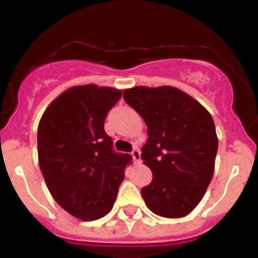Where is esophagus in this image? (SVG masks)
Returning a JSON list of instances; mask_svg holds the SVG:
<instances>
[{
  "mask_svg": "<svg viewBox=\"0 0 258 258\" xmlns=\"http://www.w3.org/2000/svg\"><path fill=\"white\" fill-rule=\"evenodd\" d=\"M131 154H132V158H134V162L135 163H139L140 161H142V157H140V151H139L138 148H135V149L131 152Z\"/></svg>",
  "mask_w": 258,
  "mask_h": 258,
  "instance_id": "esophagus-1",
  "label": "esophagus"
}]
</instances>
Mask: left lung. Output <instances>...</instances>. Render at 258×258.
Instances as JSON below:
<instances>
[{
	"mask_svg": "<svg viewBox=\"0 0 258 258\" xmlns=\"http://www.w3.org/2000/svg\"><path fill=\"white\" fill-rule=\"evenodd\" d=\"M123 98L148 127L142 160L153 179L142 188L147 207L165 218L187 216L214 172L218 139L212 115L191 96L169 86L124 89Z\"/></svg>",
	"mask_w": 258,
	"mask_h": 258,
	"instance_id": "left-lung-1",
	"label": "left lung"
}]
</instances>
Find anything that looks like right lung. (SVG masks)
Here are the masks:
<instances>
[{"label":"right lung","instance_id":"add662e5","mask_svg":"<svg viewBox=\"0 0 258 258\" xmlns=\"http://www.w3.org/2000/svg\"><path fill=\"white\" fill-rule=\"evenodd\" d=\"M122 91L95 84L58 96L37 128L39 165L53 199L83 221L106 216L124 179L130 154L113 151L105 118Z\"/></svg>","mask_w":258,"mask_h":258}]
</instances>
